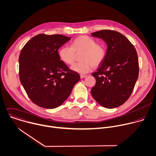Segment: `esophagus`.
I'll return each mask as SVG.
<instances>
[{
  "mask_svg": "<svg viewBox=\"0 0 156 156\" xmlns=\"http://www.w3.org/2000/svg\"><path fill=\"white\" fill-rule=\"evenodd\" d=\"M87 77V76H86V75H80V78L81 79H83V78H85Z\"/></svg>",
  "mask_w": 156,
  "mask_h": 156,
  "instance_id": "esophagus-1",
  "label": "esophagus"
}]
</instances>
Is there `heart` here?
I'll use <instances>...</instances> for the list:
<instances>
[{
    "instance_id": "1",
    "label": "heart",
    "mask_w": 156,
    "mask_h": 156,
    "mask_svg": "<svg viewBox=\"0 0 156 156\" xmlns=\"http://www.w3.org/2000/svg\"><path fill=\"white\" fill-rule=\"evenodd\" d=\"M83 51L81 60L71 66V69L80 74L90 72L93 66L102 63L106 56V48L103 44H97L95 39L81 36L72 42V47L65 45L61 47L58 54L61 59L68 65H72L76 58V53Z\"/></svg>"
}]
</instances>
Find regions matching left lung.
I'll return each mask as SVG.
<instances>
[{"mask_svg": "<svg viewBox=\"0 0 156 156\" xmlns=\"http://www.w3.org/2000/svg\"><path fill=\"white\" fill-rule=\"evenodd\" d=\"M91 36L102 39L108 49L97 71L92 74L96 84L91 94L101 106L115 108L125 103L133 91L139 74L137 53L129 39L115 30H101Z\"/></svg>", "mask_w": 156, "mask_h": 156, "instance_id": "8db88e82", "label": "left lung"}]
</instances>
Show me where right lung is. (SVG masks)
I'll list each match as a JSON object with an SVG mask.
<instances>
[{
  "mask_svg": "<svg viewBox=\"0 0 156 156\" xmlns=\"http://www.w3.org/2000/svg\"><path fill=\"white\" fill-rule=\"evenodd\" d=\"M71 38L61 34H38L21 51L20 82L30 100L40 107L53 109L61 105L80 79L58 55V49Z\"/></svg>",
  "mask_w": 156,
  "mask_h": 156,
  "instance_id": "right-lung-1",
  "label": "right lung"
}]
</instances>
